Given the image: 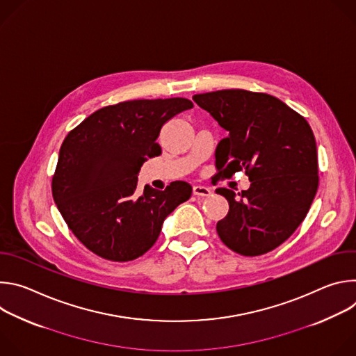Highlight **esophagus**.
Here are the masks:
<instances>
[{
    "label": "esophagus",
    "instance_id": "34e87169",
    "mask_svg": "<svg viewBox=\"0 0 356 356\" xmlns=\"http://www.w3.org/2000/svg\"><path fill=\"white\" fill-rule=\"evenodd\" d=\"M193 193H194V195H197V197H209V195L211 194V190H210L209 187H206V186L195 184V186L193 187Z\"/></svg>",
    "mask_w": 356,
    "mask_h": 356
}]
</instances>
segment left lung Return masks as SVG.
Masks as SVG:
<instances>
[{"instance_id":"8db88e82","label":"left lung","mask_w":356,"mask_h":356,"mask_svg":"<svg viewBox=\"0 0 356 356\" xmlns=\"http://www.w3.org/2000/svg\"><path fill=\"white\" fill-rule=\"evenodd\" d=\"M193 99L228 135L216 149L218 177L245 169L250 187L235 194L217 188L229 211L217 222L221 241L243 257L282 245L306 218L318 188L314 134L279 98L248 90L195 94Z\"/></svg>"}]
</instances>
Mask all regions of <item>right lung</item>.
Wrapping results in <instances>:
<instances>
[{
    "label": "right lung",
    "instance_id": "add662e5",
    "mask_svg": "<svg viewBox=\"0 0 356 356\" xmlns=\"http://www.w3.org/2000/svg\"><path fill=\"white\" fill-rule=\"evenodd\" d=\"M193 108L187 98L132 99L92 113L65 138L52 194L76 238L95 255L128 262L156 242L165 218L191 195L173 181L163 191L145 186L138 173L161 155L162 127Z\"/></svg>",
    "mask_w": 356,
    "mask_h": 356
}]
</instances>
